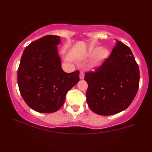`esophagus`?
Returning a JSON list of instances; mask_svg holds the SVG:
<instances>
[{"label":"esophagus","mask_w":152,"mask_h":152,"mask_svg":"<svg viewBox=\"0 0 152 152\" xmlns=\"http://www.w3.org/2000/svg\"><path fill=\"white\" fill-rule=\"evenodd\" d=\"M84 77V71L81 70L80 72V78L83 79Z\"/></svg>","instance_id":"esophagus-1"}]
</instances>
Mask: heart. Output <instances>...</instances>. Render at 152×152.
Masks as SVG:
<instances>
[{"instance_id":"heart-1","label":"heart","mask_w":152,"mask_h":152,"mask_svg":"<svg viewBox=\"0 0 152 152\" xmlns=\"http://www.w3.org/2000/svg\"><path fill=\"white\" fill-rule=\"evenodd\" d=\"M99 50L100 48L94 49V50H92L91 51V54H95V53H97ZM108 56H109V51H108L107 49H102V50H101L98 53L96 58L93 62V66H96L98 65H99V64H101L102 61L108 57Z\"/></svg>"}]
</instances>
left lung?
Masks as SVG:
<instances>
[{
    "label": "left lung",
    "instance_id": "8db88e82",
    "mask_svg": "<svg viewBox=\"0 0 152 152\" xmlns=\"http://www.w3.org/2000/svg\"><path fill=\"white\" fill-rule=\"evenodd\" d=\"M109 58L94 72L85 74L86 101L92 111L111 115L129 106L140 84V70L130 48L117 39Z\"/></svg>",
    "mask_w": 152,
    "mask_h": 152
}]
</instances>
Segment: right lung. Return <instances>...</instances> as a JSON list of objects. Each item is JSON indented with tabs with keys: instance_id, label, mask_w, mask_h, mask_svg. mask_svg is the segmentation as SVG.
Returning a JSON list of instances; mask_svg holds the SVG:
<instances>
[{
	"instance_id": "1",
	"label": "right lung",
	"mask_w": 152,
	"mask_h": 152,
	"mask_svg": "<svg viewBox=\"0 0 152 152\" xmlns=\"http://www.w3.org/2000/svg\"><path fill=\"white\" fill-rule=\"evenodd\" d=\"M57 35H46L30 43L23 53L17 82L25 102L35 111L50 113L62 107L67 92L79 81L78 70L66 73L61 66Z\"/></svg>"
}]
</instances>
